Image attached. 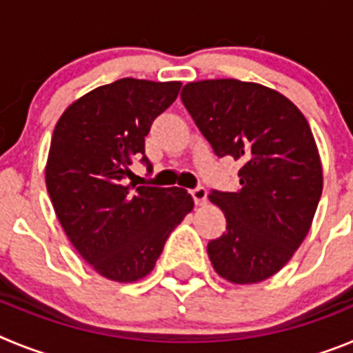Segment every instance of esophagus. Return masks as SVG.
<instances>
[{
	"label": "esophagus",
	"mask_w": 353,
	"mask_h": 353,
	"mask_svg": "<svg viewBox=\"0 0 353 353\" xmlns=\"http://www.w3.org/2000/svg\"><path fill=\"white\" fill-rule=\"evenodd\" d=\"M191 196L192 199H194L196 205H205L207 203V189H205L203 185H198L194 187V189H191Z\"/></svg>",
	"instance_id": "esophagus-1"
}]
</instances>
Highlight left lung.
Segmentation results:
<instances>
[{
    "label": "left lung",
    "mask_w": 353,
    "mask_h": 353,
    "mask_svg": "<svg viewBox=\"0 0 353 353\" xmlns=\"http://www.w3.org/2000/svg\"><path fill=\"white\" fill-rule=\"evenodd\" d=\"M180 97L214 154L242 164L235 192H210L226 232L208 242V258L228 281H263L285 267L313 223L323 185L313 132L286 97L261 84L198 81Z\"/></svg>",
    "instance_id": "left-lung-1"
}]
</instances>
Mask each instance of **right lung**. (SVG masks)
Masks as SVG:
<instances>
[{
  "mask_svg": "<svg viewBox=\"0 0 353 353\" xmlns=\"http://www.w3.org/2000/svg\"><path fill=\"white\" fill-rule=\"evenodd\" d=\"M180 86L118 79L74 102L52 132L46 166L52 207L77 252L113 281L145 277L194 207L185 189L138 185L132 171L136 162L154 171L145 136Z\"/></svg>",
  "mask_w": 353,
  "mask_h": 353,
  "instance_id": "add662e5",
  "label": "right lung"
}]
</instances>
